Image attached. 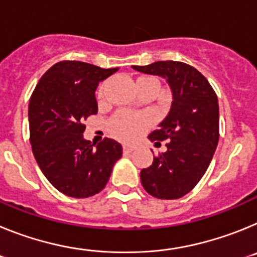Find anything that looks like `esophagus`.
<instances>
[{"label": "esophagus", "mask_w": 257, "mask_h": 257, "mask_svg": "<svg viewBox=\"0 0 257 257\" xmlns=\"http://www.w3.org/2000/svg\"><path fill=\"white\" fill-rule=\"evenodd\" d=\"M134 147L133 145H123V153L124 154H128V153H131V152L134 151Z\"/></svg>", "instance_id": "34e87169"}]
</instances>
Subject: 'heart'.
I'll return each mask as SVG.
<instances>
[{
    "mask_svg": "<svg viewBox=\"0 0 257 257\" xmlns=\"http://www.w3.org/2000/svg\"><path fill=\"white\" fill-rule=\"evenodd\" d=\"M139 78H152V77H139ZM104 96V85L97 91V97ZM151 126V118L144 113L121 110L115 113L109 121V130L113 135L123 142H133L138 139L148 127Z\"/></svg>",
    "mask_w": 257,
    "mask_h": 257,
    "instance_id": "heart-1",
    "label": "heart"
}]
</instances>
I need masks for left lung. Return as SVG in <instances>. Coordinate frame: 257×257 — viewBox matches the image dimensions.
Instances as JSON below:
<instances>
[{
  "label": "left lung",
  "mask_w": 257,
  "mask_h": 257,
  "mask_svg": "<svg viewBox=\"0 0 257 257\" xmlns=\"http://www.w3.org/2000/svg\"><path fill=\"white\" fill-rule=\"evenodd\" d=\"M143 73L167 79L172 104L152 142H165L167 151L154 157L140 179L144 189L160 199H178L196 187L205 175L219 143V103L206 77L181 61L133 65ZM161 144V143H160Z\"/></svg>",
  "instance_id": "left-lung-1"
}]
</instances>
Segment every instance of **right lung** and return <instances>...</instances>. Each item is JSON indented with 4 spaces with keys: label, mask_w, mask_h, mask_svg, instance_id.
<instances>
[{
    "label": "right lung",
    "mask_w": 257,
    "mask_h": 257,
    "mask_svg": "<svg viewBox=\"0 0 257 257\" xmlns=\"http://www.w3.org/2000/svg\"><path fill=\"white\" fill-rule=\"evenodd\" d=\"M117 70L83 61H59L32 92V152L47 180L65 196L87 198L103 190L113 165L122 157V145L115 140L104 138L95 147L83 139V121L97 113V85Z\"/></svg>",
    "instance_id": "obj_1"
}]
</instances>
